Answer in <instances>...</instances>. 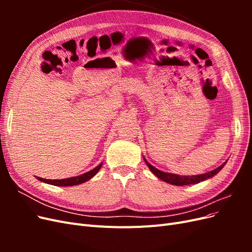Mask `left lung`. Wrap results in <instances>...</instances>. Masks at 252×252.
Instances as JSON below:
<instances>
[{
    "label": "left lung",
    "mask_w": 252,
    "mask_h": 252,
    "mask_svg": "<svg viewBox=\"0 0 252 252\" xmlns=\"http://www.w3.org/2000/svg\"><path fill=\"white\" fill-rule=\"evenodd\" d=\"M144 161L146 162L150 171L154 174H156V177H158L159 180H162L166 183H169V184H172V185H175V186L197 184V183L203 182L205 180H208L212 177H215L216 174H218L220 171V169L223 168V167L226 164V162H227L226 161L224 164H222L220 167H218V168L213 169L211 171H208V172L203 173V174L191 175V177H190V175H180V174H174V173H169V172H164L162 170H158V168H156V167H154L151 164H149L147 162V159L145 158H144Z\"/></svg>",
    "instance_id": "left-lung-1"
}]
</instances>
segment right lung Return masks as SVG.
<instances>
[{"instance_id": "1", "label": "right lung", "mask_w": 252, "mask_h": 252, "mask_svg": "<svg viewBox=\"0 0 252 252\" xmlns=\"http://www.w3.org/2000/svg\"><path fill=\"white\" fill-rule=\"evenodd\" d=\"M103 163H101L100 165H97L95 168L91 169L90 171H87L85 173H83L81 175H78V177H72V178H68V179H62V180H47V179H43V178H39L36 177V179L46 183V184H50V185H55V186H74V185H80L82 183H85L88 180H90L97 173V171L101 169Z\"/></svg>"}]
</instances>
